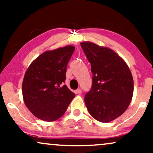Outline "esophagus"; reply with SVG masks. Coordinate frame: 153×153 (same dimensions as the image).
Segmentation results:
<instances>
[{"label": "esophagus", "mask_w": 153, "mask_h": 153, "mask_svg": "<svg viewBox=\"0 0 153 153\" xmlns=\"http://www.w3.org/2000/svg\"><path fill=\"white\" fill-rule=\"evenodd\" d=\"M75 93L78 94H81V88H78L77 90L75 91Z\"/></svg>", "instance_id": "34e87169"}]
</instances>
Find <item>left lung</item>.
Here are the masks:
<instances>
[{
  "label": "left lung",
  "instance_id": "left-lung-1",
  "mask_svg": "<svg viewBox=\"0 0 153 153\" xmlns=\"http://www.w3.org/2000/svg\"><path fill=\"white\" fill-rule=\"evenodd\" d=\"M81 46L91 65L92 87L85 96L89 113L100 122H110L126 111L134 94V79L127 64L107 47L91 41Z\"/></svg>",
  "mask_w": 153,
  "mask_h": 153
}]
</instances>
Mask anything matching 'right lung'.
Here are the masks:
<instances>
[{
	"instance_id": "1",
	"label": "right lung",
	"mask_w": 153,
	"mask_h": 153,
	"mask_svg": "<svg viewBox=\"0 0 153 153\" xmlns=\"http://www.w3.org/2000/svg\"><path fill=\"white\" fill-rule=\"evenodd\" d=\"M75 50L73 45L48 51L26 71L22 82L24 102L36 117L46 122L65 114L75 94L63 85L67 66Z\"/></svg>"
}]
</instances>
